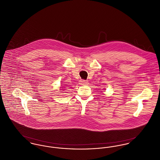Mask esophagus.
<instances>
[{
	"instance_id": "34e87169",
	"label": "esophagus",
	"mask_w": 160,
	"mask_h": 160,
	"mask_svg": "<svg viewBox=\"0 0 160 160\" xmlns=\"http://www.w3.org/2000/svg\"><path fill=\"white\" fill-rule=\"evenodd\" d=\"M80 83L82 85H87L88 84V82L86 80H80Z\"/></svg>"
}]
</instances>
